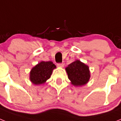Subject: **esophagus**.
<instances>
[{
    "mask_svg": "<svg viewBox=\"0 0 121 121\" xmlns=\"http://www.w3.org/2000/svg\"><path fill=\"white\" fill-rule=\"evenodd\" d=\"M57 66L58 67H60V68H62L64 66V64H63V63L62 64H57Z\"/></svg>",
    "mask_w": 121,
    "mask_h": 121,
    "instance_id": "esophagus-1",
    "label": "esophagus"
}]
</instances>
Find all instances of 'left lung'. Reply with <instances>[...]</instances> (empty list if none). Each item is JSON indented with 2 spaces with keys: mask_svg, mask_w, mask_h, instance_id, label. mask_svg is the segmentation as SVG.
Segmentation results:
<instances>
[{
  "mask_svg": "<svg viewBox=\"0 0 121 121\" xmlns=\"http://www.w3.org/2000/svg\"><path fill=\"white\" fill-rule=\"evenodd\" d=\"M71 84L75 86L86 85L90 79L89 67L79 60H76L65 68Z\"/></svg>",
  "mask_w": 121,
  "mask_h": 121,
  "instance_id": "8db88e82",
  "label": "left lung"
}]
</instances>
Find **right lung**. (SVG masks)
Listing matches in <instances>:
<instances>
[{
	"label": "right lung",
	"instance_id": "add662e5",
	"mask_svg": "<svg viewBox=\"0 0 121 121\" xmlns=\"http://www.w3.org/2000/svg\"><path fill=\"white\" fill-rule=\"evenodd\" d=\"M56 66L51 61H41L32 68L30 72V80L34 85L44 84L51 77Z\"/></svg>",
	"mask_w": 121,
	"mask_h": 121
}]
</instances>
